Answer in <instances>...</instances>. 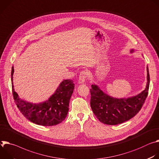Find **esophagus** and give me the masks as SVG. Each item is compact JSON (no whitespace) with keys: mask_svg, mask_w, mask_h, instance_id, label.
Masks as SVG:
<instances>
[{"mask_svg":"<svg viewBox=\"0 0 159 159\" xmlns=\"http://www.w3.org/2000/svg\"><path fill=\"white\" fill-rule=\"evenodd\" d=\"M87 73L86 71H81L79 75V80H78V82L79 83H84L86 76H87Z\"/></svg>","mask_w":159,"mask_h":159,"instance_id":"obj_1","label":"esophagus"}]
</instances>
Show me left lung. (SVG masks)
<instances>
[{"label": "left lung", "mask_w": 159, "mask_h": 159, "mask_svg": "<svg viewBox=\"0 0 159 159\" xmlns=\"http://www.w3.org/2000/svg\"><path fill=\"white\" fill-rule=\"evenodd\" d=\"M134 52L133 49L131 52ZM147 70V83L145 89L137 95L117 98L104 93L96 84H92L90 89L91 108L97 118L103 124L117 125L127 121L136 116L142 109L147 97L150 75Z\"/></svg>", "instance_id": "8db88e82"}]
</instances>
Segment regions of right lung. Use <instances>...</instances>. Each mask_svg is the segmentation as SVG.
Masks as SVG:
<instances>
[{
    "label": "right lung",
    "instance_id": "1",
    "mask_svg": "<svg viewBox=\"0 0 159 159\" xmlns=\"http://www.w3.org/2000/svg\"><path fill=\"white\" fill-rule=\"evenodd\" d=\"M13 73L12 66L11 81L13 97L17 108L26 119L34 124L44 126L57 125L65 119L69 111V100L75 89L73 80H63L47 100L33 103L21 99L14 91Z\"/></svg>",
    "mask_w": 159,
    "mask_h": 159
}]
</instances>
